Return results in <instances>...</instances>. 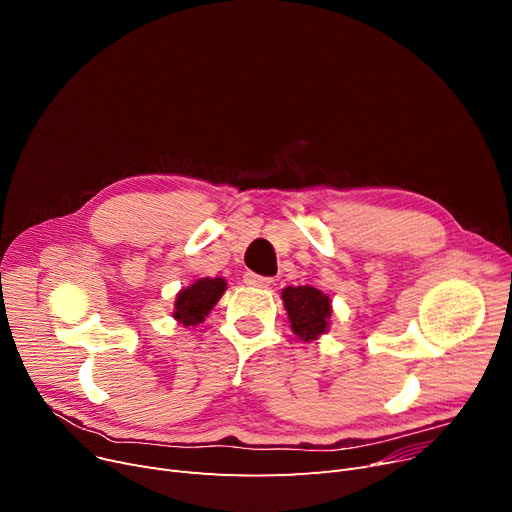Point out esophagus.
<instances>
[{
	"mask_svg": "<svg viewBox=\"0 0 512 512\" xmlns=\"http://www.w3.org/2000/svg\"><path fill=\"white\" fill-rule=\"evenodd\" d=\"M272 278H265V276H259V274H253V272H247L245 274V284L247 286H255V288H267L272 286Z\"/></svg>",
	"mask_w": 512,
	"mask_h": 512,
	"instance_id": "esophagus-1",
	"label": "esophagus"
}]
</instances>
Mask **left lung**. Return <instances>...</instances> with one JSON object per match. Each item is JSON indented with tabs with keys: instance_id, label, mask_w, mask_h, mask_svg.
I'll return each instance as SVG.
<instances>
[{
	"instance_id": "obj_1",
	"label": "left lung",
	"mask_w": 512,
	"mask_h": 512,
	"mask_svg": "<svg viewBox=\"0 0 512 512\" xmlns=\"http://www.w3.org/2000/svg\"><path fill=\"white\" fill-rule=\"evenodd\" d=\"M282 301L288 311L290 328L301 340L311 342L330 328L332 301L313 286H286Z\"/></svg>"
}]
</instances>
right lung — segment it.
<instances>
[{"mask_svg":"<svg viewBox=\"0 0 512 512\" xmlns=\"http://www.w3.org/2000/svg\"><path fill=\"white\" fill-rule=\"evenodd\" d=\"M224 278H201L176 294L174 319L182 326H199L209 311L222 299Z\"/></svg>","mask_w":512,"mask_h":512,"instance_id":"right-lung-1","label":"right lung"}]
</instances>
